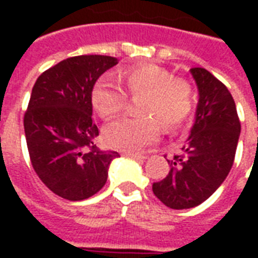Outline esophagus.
Masks as SVG:
<instances>
[{"instance_id":"1","label":"esophagus","mask_w":258,"mask_h":258,"mask_svg":"<svg viewBox=\"0 0 258 258\" xmlns=\"http://www.w3.org/2000/svg\"><path fill=\"white\" fill-rule=\"evenodd\" d=\"M124 156L138 159V160H144V159H146V155H142V153H133V152H124Z\"/></svg>"}]
</instances>
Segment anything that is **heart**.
Returning <instances> with one entry per match:
<instances>
[{"instance_id":"b5f03b06","label":"heart","mask_w":258,"mask_h":258,"mask_svg":"<svg viewBox=\"0 0 258 258\" xmlns=\"http://www.w3.org/2000/svg\"><path fill=\"white\" fill-rule=\"evenodd\" d=\"M120 80L103 76L92 87L91 101L95 112L112 118L127 106L128 96L141 98L138 117H124L113 121L103 131L105 142L118 151H140L159 140L162 124L167 131L179 128L194 110L195 92L188 80L174 77L167 69L157 64H141L124 70Z\"/></svg>"}]
</instances>
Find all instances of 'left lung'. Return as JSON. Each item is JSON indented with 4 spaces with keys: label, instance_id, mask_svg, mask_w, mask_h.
<instances>
[{
    "label": "left lung",
    "instance_id": "1",
    "mask_svg": "<svg viewBox=\"0 0 258 258\" xmlns=\"http://www.w3.org/2000/svg\"><path fill=\"white\" fill-rule=\"evenodd\" d=\"M190 73L199 88L194 127L182 152L167 160V177L152 185L157 199L174 210L195 207L216 192L232 167L240 134L227 87L203 68L190 69Z\"/></svg>",
    "mask_w": 258,
    "mask_h": 258
}]
</instances>
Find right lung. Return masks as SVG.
<instances>
[{
	"instance_id": "1",
	"label": "right lung",
	"mask_w": 258,
	"mask_h": 258,
	"mask_svg": "<svg viewBox=\"0 0 258 258\" xmlns=\"http://www.w3.org/2000/svg\"><path fill=\"white\" fill-rule=\"evenodd\" d=\"M117 59L80 55L40 74L25 112L31 166L48 189L66 200H84L106 184L117 152L95 145L91 92L96 80Z\"/></svg>"
}]
</instances>
